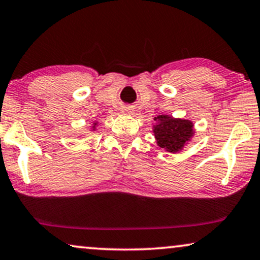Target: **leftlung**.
Instances as JSON below:
<instances>
[{
	"label": "left lung",
	"instance_id": "1",
	"mask_svg": "<svg viewBox=\"0 0 260 260\" xmlns=\"http://www.w3.org/2000/svg\"><path fill=\"white\" fill-rule=\"evenodd\" d=\"M154 120H158L153 131L154 137L159 146L166 148V151L174 153L179 151L192 136V123L190 121L165 115H159Z\"/></svg>",
	"mask_w": 260,
	"mask_h": 260
}]
</instances>
